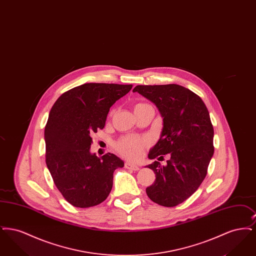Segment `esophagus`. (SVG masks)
Masks as SVG:
<instances>
[{
    "instance_id": "1",
    "label": "esophagus",
    "mask_w": 256,
    "mask_h": 256,
    "mask_svg": "<svg viewBox=\"0 0 256 256\" xmlns=\"http://www.w3.org/2000/svg\"><path fill=\"white\" fill-rule=\"evenodd\" d=\"M124 167H126V169H128V170H139V167H138L137 165H135V164H132V163H130V162H126V163H124Z\"/></svg>"
}]
</instances>
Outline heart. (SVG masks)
Returning a JSON list of instances; mask_svg holds the SVG:
<instances>
[{
    "label": "heart",
    "instance_id": "b5f03b06",
    "mask_svg": "<svg viewBox=\"0 0 256 256\" xmlns=\"http://www.w3.org/2000/svg\"><path fill=\"white\" fill-rule=\"evenodd\" d=\"M144 104H138L135 106V108H138ZM148 144V141L146 138L138 136H124L116 142L115 148L124 158L136 160L142 156L144 148Z\"/></svg>",
    "mask_w": 256,
    "mask_h": 256
}]
</instances>
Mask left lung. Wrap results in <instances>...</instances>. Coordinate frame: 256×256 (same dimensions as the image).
<instances>
[{
	"label": "left lung",
	"instance_id": "left-lung-1",
	"mask_svg": "<svg viewBox=\"0 0 256 256\" xmlns=\"http://www.w3.org/2000/svg\"><path fill=\"white\" fill-rule=\"evenodd\" d=\"M132 91L154 102L163 118L160 138L148 158L170 156L166 166L158 161L146 166L156 174L146 195L159 206H176L195 193L206 176L214 154L209 112L200 98L182 86H137Z\"/></svg>",
	"mask_w": 256,
	"mask_h": 256
}]
</instances>
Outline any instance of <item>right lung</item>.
Segmentation results:
<instances>
[{"label": "right lung", "mask_w": 256, "mask_h": 256, "mask_svg": "<svg viewBox=\"0 0 256 256\" xmlns=\"http://www.w3.org/2000/svg\"><path fill=\"white\" fill-rule=\"evenodd\" d=\"M132 84H84L63 93L50 111L45 126L46 164L56 188L73 206L102 202L122 160L108 152H90L92 134L104 128L110 108Z\"/></svg>", "instance_id": "1"}]
</instances>
